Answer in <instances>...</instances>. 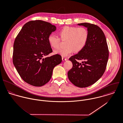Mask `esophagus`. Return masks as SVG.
Segmentation results:
<instances>
[{
  "instance_id": "esophagus-1",
  "label": "esophagus",
  "mask_w": 123,
  "mask_h": 123,
  "mask_svg": "<svg viewBox=\"0 0 123 123\" xmlns=\"http://www.w3.org/2000/svg\"><path fill=\"white\" fill-rule=\"evenodd\" d=\"M62 60L63 61H67V58H65V57H62Z\"/></svg>"
}]
</instances>
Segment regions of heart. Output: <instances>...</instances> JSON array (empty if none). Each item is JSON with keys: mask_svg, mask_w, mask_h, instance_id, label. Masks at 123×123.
<instances>
[{"mask_svg": "<svg viewBox=\"0 0 123 123\" xmlns=\"http://www.w3.org/2000/svg\"><path fill=\"white\" fill-rule=\"evenodd\" d=\"M60 38L62 40L66 41L64 48L55 51V53L63 57H66L73 53L79 52L85 47L89 37L88 31L85 27H76L65 26L59 31ZM60 39L54 34H50L48 37L49 45L54 49L60 46Z\"/></svg>", "mask_w": 123, "mask_h": 123, "instance_id": "1", "label": "heart"}]
</instances>
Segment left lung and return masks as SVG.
<instances>
[{
  "instance_id": "left-lung-1",
  "label": "left lung",
  "mask_w": 123,
  "mask_h": 123,
  "mask_svg": "<svg viewBox=\"0 0 123 123\" xmlns=\"http://www.w3.org/2000/svg\"><path fill=\"white\" fill-rule=\"evenodd\" d=\"M78 25L87 28L89 37L84 49L69 58L73 66L68 72V76L74 85L84 88L94 84L103 76L108 60L109 50L105 34L99 27L89 23ZM77 59L85 61L80 63Z\"/></svg>"
}]
</instances>
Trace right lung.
Masks as SVG:
<instances>
[{
	"instance_id": "obj_1",
	"label": "right lung",
	"mask_w": 123,
	"mask_h": 123,
	"mask_svg": "<svg viewBox=\"0 0 123 123\" xmlns=\"http://www.w3.org/2000/svg\"><path fill=\"white\" fill-rule=\"evenodd\" d=\"M56 30L49 22L32 20L23 26L15 40L14 65L22 80L31 85L41 86L47 83L54 67L62 61L59 54L43 58L52 52L48 37Z\"/></svg>"
}]
</instances>
